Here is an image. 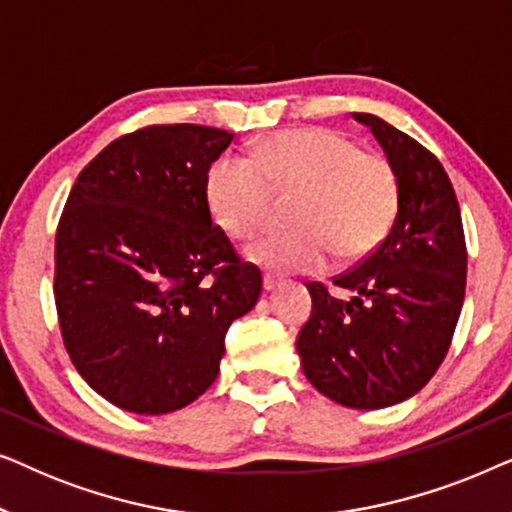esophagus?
<instances>
[{"label":"esophagus","mask_w":512,"mask_h":512,"mask_svg":"<svg viewBox=\"0 0 512 512\" xmlns=\"http://www.w3.org/2000/svg\"><path fill=\"white\" fill-rule=\"evenodd\" d=\"M279 286H282V282H279V279H275V277H272V275H265V277H263V289L268 291V293L277 291Z\"/></svg>","instance_id":"obj_1"}]
</instances>
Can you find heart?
Instances as JSON below:
<instances>
[{
    "label": "heart",
    "instance_id": "1",
    "mask_svg": "<svg viewBox=\"0 0 512 512\" xmlns=\"http://www.w3.org/2000/svg\"><path fill=\"white\" fill-rule=\"evenodd\" d=\"M272 188L300 195L291 233L268 235L249 249L279 272H312L331 258H359L389 233L398 212V177L382 153L361 151L338 130L279 132L254 158L226 153L207 177L209 205L228 235L249 240L265 226Z\"/></svg>",
    "mask_w": 512,
    "mask_h": 512
}]
</instances>
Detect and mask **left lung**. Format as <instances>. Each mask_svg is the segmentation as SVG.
Segmentation results:
<instances>
[{
    "label": "left lung",
    "mask_w": 512,
    "mask_h": 512,
    "mask_svg": "<svg viewBox=\"0 0 512 512\" xmlns=\"http://www.w3.org/2000/svg\"><path fill=\"white\" fill-rule=\"evenodd\" d=\"M368 125L398 177L389 235L333 279L349 300L310 282L312 314L296 349L312 387L354 410L403 403L431 380L457 328L466 291V240L452 181L429 149L373 114Z\"/></svg>",
    "instance_id": "1"
}]
</instances>
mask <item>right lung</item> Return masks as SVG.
Masks as SVG:
<instances>
[{
	"instance_id": "add662e5",
	"label": "right lung",
	"mask_w": 512,
	"mask_h": 512,
	"mask_svg": "<svg viewBox=\"0 0 512 512\" xmlns=\"http://www.w3.org/2000/svg\"><path fill=\"white\" fill-rule=\"evenodd\" d=\"M230 142L207 125H149L114 139L72 186L55 307L74 368L116 408L165 415L205 394L228 326L261 296V270L209 214V167Z\"/></svg>"
}]
</instances>
